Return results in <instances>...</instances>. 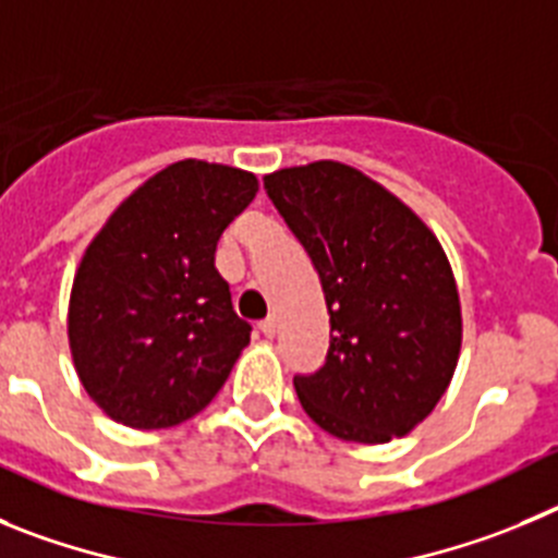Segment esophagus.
Here are the masks:
<instances>
[{
	"label": "esophagus",
	"instance_id": "34e87169",
	"mask_svg": "<svg viewBox=\"0 0 558 558\" xmlns=\"http://www.w3.org/2000/svg\"><path fill=\"white\" fill-rule=\"evenodd\" d=\"M258 328H260V333L269 336V339H272L275 330H278V323H275V316H267V319H264V323H260Z\"/></svg>",
	"mask_w": 558,
	"mask_h": 558
}]
</instances>
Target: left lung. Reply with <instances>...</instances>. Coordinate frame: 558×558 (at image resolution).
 I'll list each match as a JSON object with an SVG mask.
<instances>
[{"mask_svg": "<svg viewBox=\"0 0 558 558\" xmlns=\"http://www.w3.org/2000/svg\"><path fill=\"white\" fill-rule=\"evenodd\" d=\"M269 199L319 272L330 348L294 375L336 439L384 445L434 411L459 364L461 305L439 239L384 185L339 160L278 169Z\"/></svg>", "mask_w": 558, "mask_h": 558, "instance_id": "left-lung-1", "label": "left lung"}]
</instances>
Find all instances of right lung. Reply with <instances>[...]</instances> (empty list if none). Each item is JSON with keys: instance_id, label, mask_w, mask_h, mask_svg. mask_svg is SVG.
I'll return each instance as SVG.
<instances>
[{"instance_id": "right-lung-1", "label": "right lung", "mask_w": 558, "mask_h": 558, "mask_svg": "<svg viewBox=\"0 0 558 558\" xmlns=\"http://www.w3.org/2000/svg\"><path fill=\"white\" fill-rule=\"evenodd\" d=\"M255 192L253 172L178 160L94 235L74 275L69 348L110 420L172 428L217 398L253 330L217 272V242Z\"/></svg>"}]
</instances>
